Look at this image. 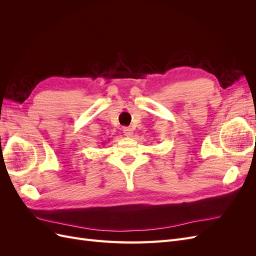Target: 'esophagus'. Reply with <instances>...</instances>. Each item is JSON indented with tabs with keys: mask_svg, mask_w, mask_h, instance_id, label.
Returning <instances> with one entry per match:
<instances>
[{
	"mask_svg": "<svg viewBox=\"0 0 256 256\" xmlns=\"http://www.w3.org/2000/svg\"><path fill=\"white\" fill-rule=\"evenodd\" d=\"M122 131H124V134H125L126 136H132V134H134V130L130 127H125L122 129Z\"/></svg>",
	"mask_w": 256,
	"mask_h": 256,
	"instance_id": "esophagus-1",
	"label": "esophagus"
}]
</instances>
